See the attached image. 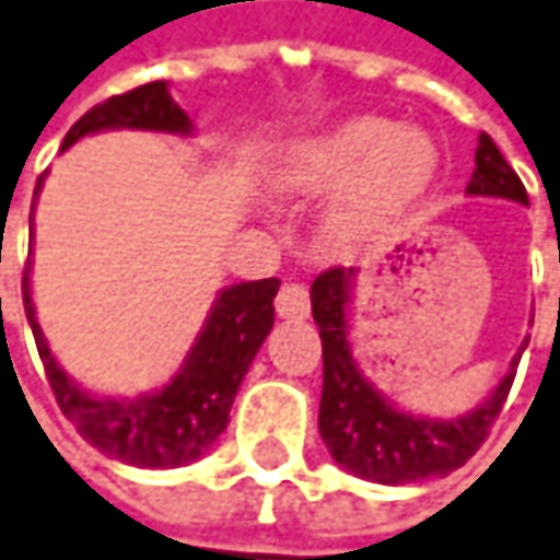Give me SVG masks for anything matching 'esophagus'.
Masks as SVG:
<instances>
[{"mask_svg": "<svg viewBox=\"0 0 560 560\" xmlns=\"http://www.w3.org/2000/svg\"><path fill=\"white\" fill-rule=\"evenodd\" d=\"M276 311L281 319H307L311 316V294L304 284H284L276 298Z\"/></svg>", "mask_w": 560, "mask_h": 560, "instance_id": "esophagus-1", "label": "esophagus"}]
</instances>
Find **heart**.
<instances>
[{
  "label": "heart",
  "mask_w": 560,
  "mask_h": 560,
  "mask_svg": "<svg viewBox=\"0 0 560 560\" xmlns=\"http://www.w3.org/2000/svg\"><path fill=\"white\" fill-rule=\"evenodd\" d=\"M434 174L438 149L424 129L354 116L298 151L284 171V186L319 192L348 183L332 224L342 234H364L415 206Z\"/></svg>",
  "instance_id": "obj_1"
}]
</instances>
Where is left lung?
<instances>
[{
    "label": "left lung",
    "instance_id": "obj_1",
    "mask_svg": "<svg viewBox=\"0 0 560 560\" xmlns=\"http://www.w3.org/2000/svg\"><path fill=\"white\" fill-rule=\"evenodd\" d=\"M469 196H498L529 206L526 186L504 161L491 136H478L476 171L466 186ZM358 269H326L311 284L313 319L323 339V399H319V438L332 459L351 476L380 485H409L421 478H444L459 469L478 446L488 428L504 409L520 354L494 386V393L459 418H421L399 411L371 380L361 374L348 342V301Z\"/></svg>",
    "mask_w": 560,
    "mask_h": 560
}]
</instances>
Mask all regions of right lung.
<instances>
[{"label": "right lung", "instance_id": "obj_1", "mask_svg": "<svg viewBox=\"0 0 560 560\" xmlns=\"http://www.w3.org/2000/svg\"><path fill=\"white\" fill-rule=\"evenodd\" d=\"M104 129H151V132L189 136L192 122L171 101L167 82H149L91 107L66 132L62 149L75 145L82 136ZM40 183L44 177L37 180V192ZM279 279H262L224 288L174 380L136 399L94 396L56 364L34 313L27 269L21 281V298L52 396L84 441L126 466L177 469L209 453L221 438V431L228 428V415L241 389V380L276 323L272 301L279 294Z\"/></svg>", "mask_w": 560, "mask_h": 560}]
</instances>
